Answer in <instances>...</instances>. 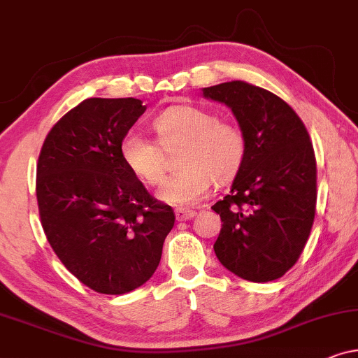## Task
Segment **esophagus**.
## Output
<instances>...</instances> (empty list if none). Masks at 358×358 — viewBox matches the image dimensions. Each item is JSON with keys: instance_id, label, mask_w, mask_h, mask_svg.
Listing matches in <instances>:
<instances>
[{"instance_id": "obj_1", "label": "esophagus", "mask_w": 358, "mask_h": 358, "mask_svg": "<svg viewBox=\"0 0 358 358\" xmlns=\"http://www.w3.org/2000/svg\"><path fill=\"white\" fill-rule=\"evenodd\" d=\"M197 212L195 210H190V208H176V218L179 220V222H185V220H190L194 218Z\"/></svg>"}]
</instances>
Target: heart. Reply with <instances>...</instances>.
<instances>
[{
    "instance_id": "heart-1",
    "label": "heart",
    "mask_w": 358,
    "mask_h": 358,
    "mask_svg": "<svg viewBox=\"0 0 358 358\" xmlns=\"http://www.w3.org/2000/svg\"><path fill=\"white\" fill-rule=\"evenodd\" d=\"M156 143L136 131L120 141V158L135 178L158 185L164 178L166 153L180 146V171L169 176L158 197L171 205H195L208 194L213 180L233 179L244 159V136L233 122L215 119L195 106H173L151 122Z\"/></svg>"
}]
</instances>
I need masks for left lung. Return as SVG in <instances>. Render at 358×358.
Here are the masks:
<instances>
[{
    "label": "left lung",
    "mask_w": 358,
    "mask_h": 358,
    "mask_svg": "<svg viewBox=\"0 0 358 358\" xmlns=\"http://www.w3.org/2000/svg\"><path fill=\"white\" fill-rule=\"evenodd\" d=\"M228 106L244 136V159L231 190L212 207L222 218L218 261L249 282H271L295 266L316 212V158L296 112L246 81L203 87Z\"/></svg>",
    "instance_id": "left-lung-1"
}]
</instances>
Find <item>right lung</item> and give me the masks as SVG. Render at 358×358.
I'll return each mask as SVG.
<instances>
[{
    "instance_id": "1",
    "label": "right lung",
    "mask_w": 358,
    "mask_h": 358,
    "mask_svg": "<svg viewBox=\"0 0 358 358\" xmlns=\"http://www.w3.org/2000/svg\"><path fill=\"white\" fill-rule=\"evenodd\" d=\"M146 110L134 97H91L48 131L37 163L41 223L63 266L91 290L124 295L159 266L169 205L127 169L119 146Z\"/></svg>"
}]
</instances>
